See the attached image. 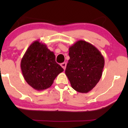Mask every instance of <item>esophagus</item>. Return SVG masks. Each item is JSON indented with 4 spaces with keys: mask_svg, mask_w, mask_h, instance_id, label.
Listing matches in <instances>:
<instances>
[{
    "mask_svg": "<svg viewBox=\"0 0 128 128\" xmlns=\"http://www.w3.org/2000/svg\"><path fill=\"white\" fill-rule=\"evenodd\" d=\"M66 66H67V63L66 62H62L61 64V66L62 67L64 70H65V69L66 68Z\"/></svg>",
    "mask_w": 128,
    "mask_h": 128,
    "instance_id": "1",
    "label": "esophagus"
}]
</instances>
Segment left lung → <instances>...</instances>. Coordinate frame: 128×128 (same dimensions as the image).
<instances>
[{"mask_svg":"<svg viewBox=\"0 0 128 128\" xmlns=\"http://www.w3.org/2000/svg\"><path fill=\"white\" fill-rule=\"evenodd\" d=\"M68 55L65 73L72 87L82 93L90 92L102 75L105 60L102 54L92 44L79 40L69 48Z\"/></svg>","mask_w":128,"mask_h":128,"instance_id":"left-lung-1","label":"left lung"}]
</instances>
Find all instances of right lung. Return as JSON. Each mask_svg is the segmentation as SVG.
<instances>
[{
	"instance_id": "right-lung-1",
	"label": "right lung",
	"mask_w": 128,
	"mask_h": 128,
	"mask_svg": "<svg viewBox=\"0 0 128 128\" xmlns=\"http://www.w3.org/2000/svg\"><path fill=\"white\" fill-rule=\"evenodd\" d=\"M22 74L28 84L38 91L46 90L64 69L55 61V55L45 44L35 41L29 46L20 63Z\"/></svg>"
}]
</instances>
